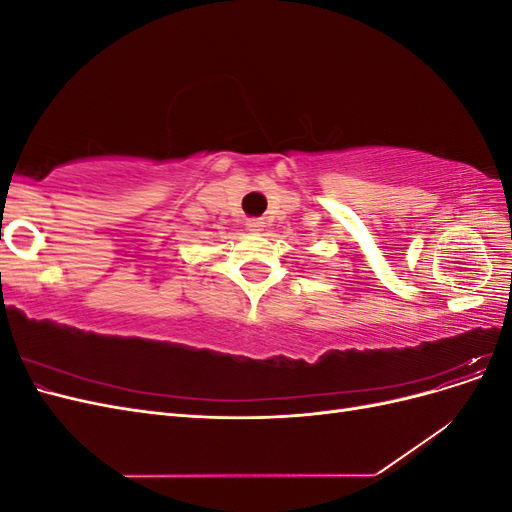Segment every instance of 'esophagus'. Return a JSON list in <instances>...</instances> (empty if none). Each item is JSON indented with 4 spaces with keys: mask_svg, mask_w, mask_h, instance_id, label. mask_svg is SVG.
I'll return each instance as SVG.
<instances>
[{
    "mask_svg": "<svg viewBox=\"0 0 512 512\" xmlns=\"http://www.w3.org/2000/svg\"><path fill=\"white\" fill-rule=\"evenodd\" d=\"M247 230H252V232H260V230H265V222H262V220H247Z\"/></svg>",
    "mask_w": 512,
    "mask_h": 512,
    "instance_id": "34e87169",
    "label": "esophagus"
}]
</instances>
